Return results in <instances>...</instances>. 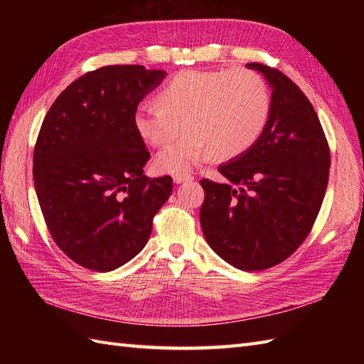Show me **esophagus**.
Segmentation results:
<instances>
[{
  "label": "esophagus",
  "instance_id": "esophagus-1",
  "mask_svg": "<svg viewBox=\"0 0 364 364\" xmlns=\"http://www.w3.org/2000/svg\"><path fill=\"white\" fill-rule=\"evenodd\" d=\"M193 179H194V176L190 174V173H176V174H173L174 183H182V182L193 181Z\"/></svg>",
  "mask_w": 364,
  "mask_h": 364
}]
</instances>
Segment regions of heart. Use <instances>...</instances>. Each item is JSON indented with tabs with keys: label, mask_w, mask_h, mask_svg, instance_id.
I'll return each instance as SVG.
<instances>
[{
	"label": "heart",
	"mask_w": 364,
	"mask_h": 364,
	"mask_svg": "<svg viewBox=\"0 0 364 364\" xmlns=\"http://www.w3.org/2000/svg\"><path fill=\"white\" fill-rule=\"evenodd\" d=\"M272 115L270 87L250 70H186L162 86L159 100L144 98L135 107L138 135L161 150V171L179 173L215 155L234 159L257 144Z\"/></svg>",
	"instance_id": "1"
}]
</instances>
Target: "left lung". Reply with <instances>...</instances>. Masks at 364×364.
<instances>
[{
    "label": "left lung",
    "mask_w": 364,
    "mask_h": 364,
    "mask_svg": "<svg viewBox=\"0 0 364 364\" xmlns=\"http://www.w3.org/2000/svg\"><path fill=\"white\" fill-rule=\"evenodd\" d=\"M272 86V115L258 142L202 179L200 225L208 245L240 270H266L297 250L325 197L331 153L313 105L291 79L258 62Z\"/></svg>",
    "instance_id": "1"
}]
</instances>
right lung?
Masks as SVG:
<instances>
[{"mask_svg":"<svg viewBox=\"0 0 364 364\" xmlns=\"http://www.w3.org/2000/svg\"><path fill=\"white\" fill-rule=\"evenodd\" d=\"M167 73L107 65L83 74L54 100L33 151V181L59 249L82 267L111 272L142 250L168 200L170 176L147 178L150 153L135 107Z\"/></svg>","mask_w":364,"mask_h":364,"instance_id":"obj_1","label":"right lung"}]
</instances>
